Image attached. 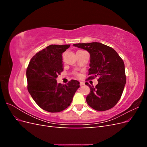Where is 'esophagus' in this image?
Instances as JSON below:
<instances>
[{
	"label": "esophagus",
	"instance_id": "34e87169",
	"mask_svg": "<svg viewBox=\"0 0 147 147\" xmlns=\"http://www.w3.org/2000/svg\"><path fill=\"white\" fill-rule=\"evenodd\" d=\"M80 86H83L84 84V83L83 82H80Z\"/></svg>",
	"mask_w": 147,
	"mask_h": 147
}]
</instances>
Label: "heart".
<instances>
[{
  "instance_id": "heart-1",
  "label": "heart",
  "mask_w": 147,
  "mask_h": 147,
  "mask_svg": "<svg viewBox=\"0 0 147 147\" xmlns=\"http://www.w3.org/2000/svg\"><path fill=\"white\" fill-rule=\"evenodd\" d=\"M76 75H77V74H76Z\"/></svg>"
}]
</instances>
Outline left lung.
Returning <instances> with one entry per match:
<instances>
[{"label": "left lung", "instance_id": "8db88e82", "mask_svg": "<svg viewBox=\"0 0 147 147\" xmlns=\"http://www.w3.org/2000/svg\"><path fill=\"white\" fill-rule=\"evenodd\" d=\"M74 46L84 49L90 54V77H98V84L90 88L86 97L87 104L97 111H105L117 104L122 95L126 82L124 64L114 49L99 42L76 43Z\"/></svg>", "mask_w": 147, "mask_h": 147}]
</instances>
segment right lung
Returning <instances> with one entry per match:
<instances>
[{"label": "right lung", "instance_id": "obj_1", "mask_svg": "<svg viewBox=\"0 0 147 147\" xmlns=\"http://www.w3.org/2000/svg\"><path fill=\"white\" fill-rule=\"evenodd\" d=\"M70 45H51L34 56L26 70L28 90L36 104L48 112H59L72 101L80 82L72 80L66 84L56 78L63 71L62 54Z\"/></svg>", "mask_w": 147, "mask_h": 147}]
</instances>
